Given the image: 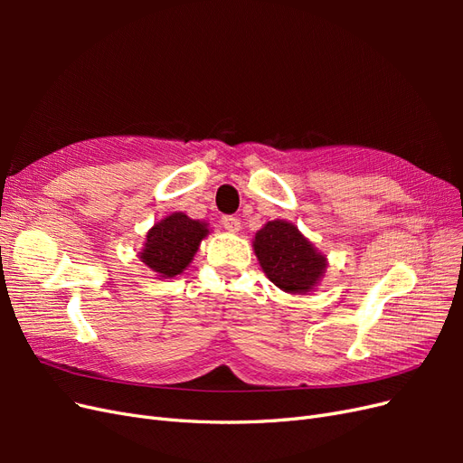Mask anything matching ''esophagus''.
Returning a JSON list of instances; mask_svg holds the SVG:
<instances>
[{
	"mask_svg": "<svg viewBox=\"0 0 463 463\" xmlns=\"http://www.w3.org/2000/svg\"><path fill=\"white\" fill-rule=\"evenodd\" d=\"M222 226L226 228L228 232L235 233V232L241 230V220L235 218V216H223V218H222Z\"/></svg>",
	"mask_w": 463,
	"mask_h": 463,
	"instance_id": "1",
	"label": "esophagus"
}]
</instances>
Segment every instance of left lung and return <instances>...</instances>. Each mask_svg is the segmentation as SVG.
I'll return each mask as SVG.
<instances>
[{
	"instance_id": "8db88e82",
	"label": "left lung",
	"mask_w": 463,
	"mask_h": 463,
	"mask_svg": "<svg viewBox=\"0 0 463 463\" xmlns=\"http://www.w3.org/2000/svg\"><path fill=\"white\" fill-rule=\"evenodd\" d=\"M255 255L270 282L288 293H307L320 282L326 257L286 220L266 222L255 235Z\"/></svg>"
}]
</instances>
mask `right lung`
<instances>
[{"instance_id":"add662e5","label":"right lung","mask_w":463,"mask_h":463,"mask_svg":"<svg viewBox=\"0 0 463 463\" xmlns=\"http://www.w3.org/2000/svg\"><path fill=\"white\" fill-rule=\"evenodd\" d=\"M206 235L208 228L204 222L191 220L184 213H174L154 223L138 259L162 278H174L187 269Z\"/></svg>"}]
</instances>
